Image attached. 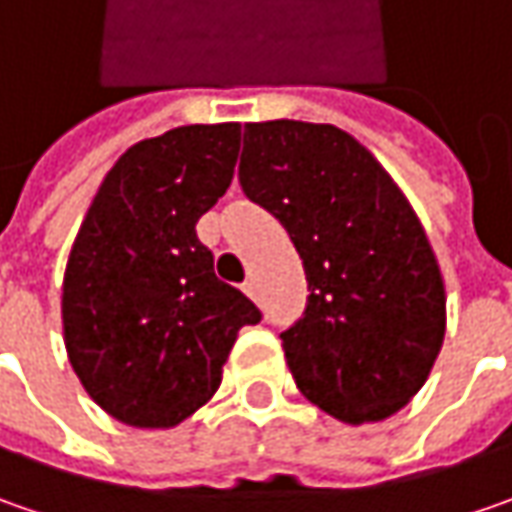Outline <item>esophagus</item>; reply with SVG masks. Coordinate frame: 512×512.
Listing matches in <instances>:
<instances>
[{
	"mask_svg": "<svg viewBox=\"0 0 512 512\" xmlns=\"http://www.w3.org/2000/svg\"><path fill=\"white\" fill-rule=\"evenodd\" d=\"M243 292H246V295H249V298H252V300L260 298V289H257V280H255V278L246 280V283H243Z\"/></svg>",
	"mask_w": 512,
	"mask_h": 512,
	"instance_id": "esophagus-1",
	"label": "esophagus"
}]
</instances>
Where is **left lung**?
<instances>
[{"instance_id": "1", "label": "left lung", "mask_w": 512, "mask_h": 512, "mask_svg": "<svg viewBox=\"0 0 512 512\" xmlns=\"http://www.w3.org/2000/svg\"><path fill=\"white\" fill-rule=\"evenodd\" d=\"M246 197L289 232L309 280L280 332L298 389L344 424H372L424 387L447 329V292L410 200L335 125L246 123Z\"/></svg>"}]
</instances>
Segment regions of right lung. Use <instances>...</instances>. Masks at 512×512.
Segmentation results:
<instances>
[{
  "label": "right lung",
  "instance_id": "1",
  "mask_svg": "<svg viewBox=\"0 0 512 512\" xmlns=\"http://www.w3.org/2000/svg\"><path fill=\"white\" fill-rule=\"evenodd\" d=\"M240 123L180 125L131 145L94 194L62 280L79 384L111 418L168 430L212 398L237 332L260 321L217 280L197 220L223 197Z\"/></svg>",
  "mask_w": 512,
  "mask_h": 512
}]
</instances>
